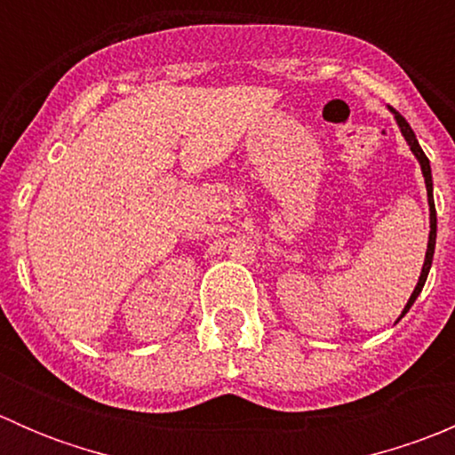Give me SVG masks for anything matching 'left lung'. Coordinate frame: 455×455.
I'll return each mask as SVG.
<instances>
[{
    "label": "left lung",
    "mask_w": 455,
    "mask_h": 455,
    "mask_svg": "<svg viewBox=\"0 0 455 455\" xmlns=\"http://www.w3.org/2000/svg\"><path fill=\"white\" fill-rule=\"evenodd\" d=\"M389 112L394 114V118H396L398 127H401V134L405 136L407 145H410L411 154L416 156V160L420 163V169H423V176H425V187H427V202H429V242H427V253H425V264H423V270H420V277H419V283H416L414 292H411L410 301H407V306L403 308V315L398 316V319H403V316L407 315V310L414 306L416 297L420 295V291H423L425 282H427V275H429V268H431V261H434V249H435V204H434V180H431V167H429V158L425 156V151L420 149L419 140H416V134L414 130L410 127V123L405 121V118L401 116V114L396 112L394 108H389Z\"/></svg>",
    "instance_id": "8db88e82"
}]
</instances>
